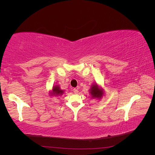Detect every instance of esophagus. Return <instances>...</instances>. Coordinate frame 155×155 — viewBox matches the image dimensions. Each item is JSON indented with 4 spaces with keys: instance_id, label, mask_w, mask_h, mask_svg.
<instances>
[{
    "instance_id": "obj_1",
    "label": "esophagus",
    "mask_w": 155,
    "mask_h": 155,
    "mask_svg": "<svg viewBox=\"0 0 155 155\" xmlns=\"http://www.w3.org/2000/svg\"><path fill=\"white\" fill-rule=\"evenodd\" d=\"M73 91H74V94H78V92H79L77 88H74V89H73Z\"/></svg>"
}]
</instances>
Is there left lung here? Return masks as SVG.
Listing matches in <instances>:
<instances>
[{"label": "left lung", "instance_id": "1", "mask_svg": "<svg viewBox=\"0 0 155 155\" xmlns=\"http://www.w3.org/2000/svg\"><path fill=\"white\" fill-rule=\"evenodd\" d=\"M91 94L92 95V97H94L99 98L102 96L103 91L101 90V89L98 88V86L97 85H92V87L91 88Z\"/></svg>", "mask_w": 155, "mask_h": 155}]
</instances>
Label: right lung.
<instances>
[{
    "label": "right lung",
    "instance_id": "add662e5",
    "mask_svg": "<svg viewBox=\"0 0 155 155\" xmlns=\"http://www.w3.org/2000/svg\"><path fill=\"white\" fill-rule=\"evenodd\" d=\"M63 93V91L60 90L59 87H58V86H55L53 88V93H52L53 95L59 96V95H61Z\"/></svg>",
    "mask_w": 155,
    "mask_h": 155
}]
</instances>
